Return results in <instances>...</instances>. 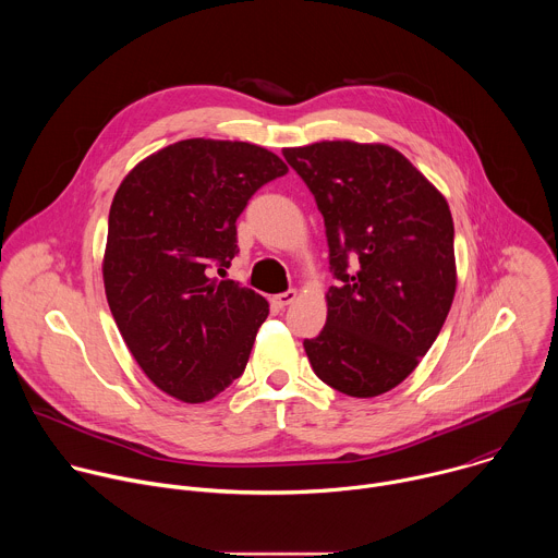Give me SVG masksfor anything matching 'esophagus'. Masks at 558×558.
I'll list each match as a JSON object with an SVG mask.
<instances>
[{
	"label": "esophagus",
	"mask_w": 558,
	"mask_h": 558,
	"mask_svg": "<svg viewBox=\"0 0 558 558\" xmlns=\"http://www.w3.org/2000/svg\"><path fill=\"white\" fill-rule=\"evenodd\" d=\"M295 298H298V291H295V289H289V291H282V293L274 295L271 302H274L278 308H284V306H289Z\"/></svg>",
	"instance_id": "1"
}]
</instances>
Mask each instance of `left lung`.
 <instances>
[{
  "label": "left lung",
  "mask_w": 558,
  "mask_h": 558,
  "mask_svg": "<svg viewBox=\"0 0 558 558\" xmlns=\"http://www.w3.org/2000/svg\"><path fill=\"white\" fill-rule=\"evenodd\" d=\"M327 227V325L304 340L325 384L375 397L404 381L450 311L454 227L446 198L388 145L323 141L282 149Z\"/></svg>",
  "instance_id": "obj_1"
}]
</instances>
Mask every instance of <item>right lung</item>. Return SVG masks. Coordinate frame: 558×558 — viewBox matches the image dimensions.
<instances>
[{"label":"right lung","instance_id":"obj_1","mask_svg":"<svg viewBox=\"0 0 558 558\" xmlns=\"http://www.w3.org/2000/svg\"><path fill=\"white\" fill-rule=\"evenodd\" d=\"M287 172L265 147L187 138L147 156L114 194L108 304L143 373L181 402L211 400L247 366L269 304L214 269L238 254L250 198Z\"/></svg>","mask_w":558,"mask_h":558}]
</instances>
